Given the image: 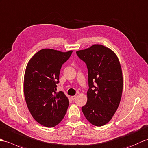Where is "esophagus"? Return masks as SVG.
Returning a JSON list of instances; mask_svg holds the SVG:
<instances>
[{"label": "esophagus", "mask_w": 148, "mask_h": 148, "mask_svg": "<svg viewBox=\"0 0 148 148\" xmlns=\"http://www.w3.org/2000/svg\"><path fill=\"white\" fill-rule=\"evenodd\" d=\"M75 97H76L75 96H73V97H71V99H73V100H74V99L75 98Z\"/></svg>", "instance_id": "esophagus-1"}]
</instances>
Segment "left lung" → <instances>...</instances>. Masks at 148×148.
<instances>
[{
	"label": "left lung",
	"instance_id": "1",
	"mask_svg": "<svg viewBox=\"0 0 148 148\" xmlns=\"http://www.w3.org/2000/svg\"><path fill=\"white\" fill-rule=\"evenodd\" d=\"M76 53L88 70L90 88L82 113L92 125L103 126L112 119L121 100L123 76L119 58L110 49L99 44Z\"/></svg>",
	"mask_w": 148,
	"mask_h": 148
}]
</instances>
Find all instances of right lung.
Returning a JSON list of instances; mask_svg holds the SVG:
<instances>
[{
  "label": "right lung",
  "mask_w": 148,
  "mask_h": 148,
  "mask_svg": "<svg viewBox=\"0 0 148 148\" xmlns=\"http://www.w3.org/2000/svg\"><path fill=\"white\" fill-rule=\"evenodd\" d=\"M72 52L44 49L26 66L23 84L26 105L33 119L47 127L58 124L67 112L69 99L64 92H56V88L62 66Z\"/></svg>",
  "instance_id": "1"
}]
</instances>
